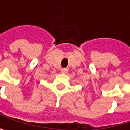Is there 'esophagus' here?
<instances>
[{
	"label": "esophagus",
	"instance_id": "esophagus-1",
	"mask_svg": "<svg viewBox=\"0 0 130 130\" xmlns=\"http://www.w3.org/2000/svg\"><path fill=\"white\" fill-rule=\"evenodd\" d=\"M67 71H68V68H63L61 69V73L62 74H66Z\"/></svg>",
	"mask_w": 130,
	"mask_h": 130
}]
</instances>
